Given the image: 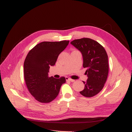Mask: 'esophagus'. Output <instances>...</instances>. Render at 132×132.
Instances as JSON below:
<instances>
[{"label": "esophagus", "mask_w": 132, "mask_h": 132, "mask_svg": "<svg viewBox=\"0 0 132 132\" xmlns=\"http://www.w3.org/2000/svg\"><path fill=\"white\" fill-rule=\"evenodd\" d=\"M65 79H66V80H67V81H71V82H73V81H75L74 80H73V79H71V78H68V77H66V78H65Z\"/></svg>", "instance_id": "1"}]
</instances>
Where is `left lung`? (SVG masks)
I'll return each mask as SVG.
<instances>
[{"label":"left lung","mask_w":132,"mask_h":132,"mask_svg":"<svg viewBox=\"0 0 132 132\" xmlns=\"http://www.w3.org/2000/svg\"><path fill=\"white\" fill-rule=\"evenodd\" d=\"M70 43L82 54L83 67L86 68L87 78L84 89L80 93L86 97L97 95L103 89L109 74L106 52L100 44L89 38L74 39Z\"/></svg>","instance_id":"8db88e82"}]
</instances>
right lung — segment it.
Here are the masks:
<instances>
[{
  "mask_svg": "<svg viewBox=\"0 0 132 132\" xmlns=\"http://www.w3.org/2000/svg\"><path fill=\"white\" fill-rule=\"evenodd\" d=\"M69 41L42 42L27 54L23 64L24 78L30 94L41 103H48L58 96L64 77H48L51 66L55 65L58 55L68 45Z\"/></svg>",
  "mask_w": 132,
  "mask_h": 132,
  "instance_id": "right-lung-1",
  "label": "right lung"
}]
</instances>
